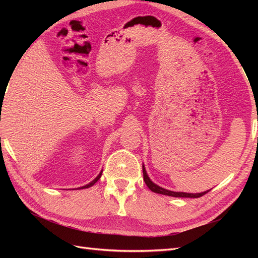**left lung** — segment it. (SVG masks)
Here are the masks:
<instances>
[{"label": "left lung", "mask_w": 258, "mask_h": 258, "mask_svg": "<svg viewBox=\"0 0 258 258\" xmlns=\"http://www.w3.org/2000/svg\"><path fill=\"white\" fill-rule=\"evenodd\" d=\"M143 178H144V182L147 185L148 188H150L152 191L156 192V194H161V195H166V196H171V197H181V198H199L201 196H204L207 192H209V190L204 191V192H200V194H188V192H176V191H171L168 189L162 188V187H159L158 185L154 184L150 177L147 176L146 174V171L144 169L143 166Z\"/></svg>", "instance_id": "8db88e82"}]
</instances>
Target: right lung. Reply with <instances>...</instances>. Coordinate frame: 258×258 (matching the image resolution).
<instances>
[{
	"label": "right lung",
	"instance_id": "1",
	"mask_svg": "<svg viewBox=\"0 0 258 258\" xmlns=\"http://www.w3.org/2000/svg\"><path fill=\"white\" fill-rule=\"evenodd\" d=\"M101 174H102V172H100V174L95 178V179H93V181L91 182V183H89V184H87V185H85V186H83V187H81V188H88V187H90V186H92L93 184H95L97 181H99V178L101 177Z\"/></svg>",
	"mask_w": 258,
	"mask_h": 258
}]
</instances>
